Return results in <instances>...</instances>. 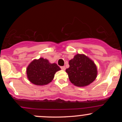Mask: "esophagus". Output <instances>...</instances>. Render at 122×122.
Masks as SVG:
<instances>
[{"mask_svg":"<svg viewBox=\"0 0 122 122\" xmlns=\"http://www.w3.org/2000/svg\"><path fill=\"white\" fill-rule=\"evenodd\" d=\"M61 69H62V70H63V71H65V69H66L65 66H61Z\"/></svg>","mask_w":122,"mask_h":122,"instance_id":"esophagus-1","label":"esophagus"}]
</instances>
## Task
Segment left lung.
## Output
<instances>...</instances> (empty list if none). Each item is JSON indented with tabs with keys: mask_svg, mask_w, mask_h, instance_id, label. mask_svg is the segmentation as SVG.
Listing matches in <instances>:
<instances>
[{
	"mask_svg": "<svg viewBox=\"0 0 122 122\" xmlns=\"http://www.w3.org/2000/svg\"><path fill=\"white\" fill-rule=\"evenodd\" d=\"M69 68L66 69L68 77L73 85L84 87L91 84L97 77L96 64L84 54H77L69 61Z\"/></svg>",
	"mask_w": 122,
	"mask_h": 122,
	"instance_id": "obj_1",
	"label": "left lung"
}]
</instances>
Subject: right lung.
<instances>
[{
    "instance_id": "right-lung-1",
    "label": "right lung",
    "mask_w": 122,
    "mask_h": 122,
    "mask_svg": "<svg viewBox=\"0 0 122 122\" xmlns=\"http://www.w3.org/2000/svg\"><path fill=\"white\" fill-rule=\"evenodd\" d=\"M61 68L56 63L49 62L43 58L35 59L31 62L26 69L29 80L36 85H47L54 79L56 72Z\"/></svg>"
}]
</instances>
